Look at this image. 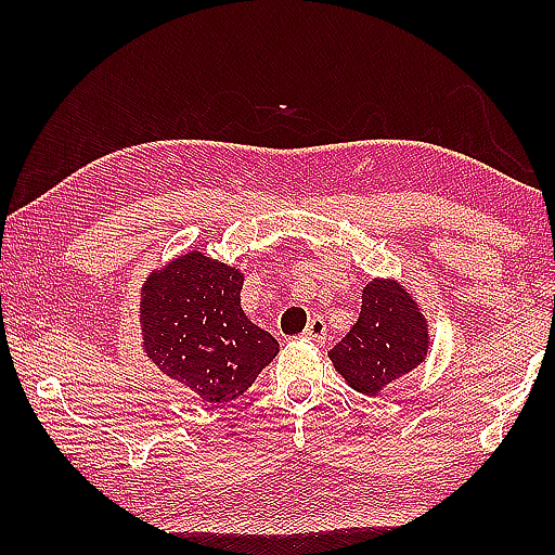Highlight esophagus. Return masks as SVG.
<instances>
[{
    "mask_svg": "<svg viewBox=\"0 0 555 555\" xmlns=\"http://www.w3.org/2000/svg\"><path fill=\"white\" fill-rule=\"evenodd\" d=\"M305 338L312 340V344H324L326 340V322L322 317H312V322L305 328Z\"/></svg>",
    "mask_w": 555,
    "mask_h": 555,
    "instance_id": "1",
    "label": "esophagus"
}]
</instances>
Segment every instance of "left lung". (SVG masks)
<instances>
[{
    "instance_id": "left-lung-1",
    "label": "left lung",
    "mask_w": 555,
    "mask_h": 555,
    "mask_svg": "<svg viewBox=\"0 0 555 555\" xmlns=\"http://www.w3.org/2000/svg\"><path fill=\"white\" fill-rule=\"evenodd\" d=\"M431 326L415 296L396 276H374L362 288V308L328 360L352 391L379 396L427 360Z\"/></svg>"
}]
</instances>
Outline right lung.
Segmentation results:
<instances>
[{
    "label": "right lung",
    "instance_id": "add662e5",
    "mask_svg": "<svg viewBox=\"0 0 555 555\" xmlns=\"http://www.w3.org/2000/svg\"><path fill=\"white\" fill-rule=\"evenodd\" d=\"M243 281L238 267L195 247L152 269L140 286L145 358L203 403H231L279 356V340L243 310Z\"/></svg>",
    "mask_w": 555,
    "mask_h": 555
}]
</instances>
